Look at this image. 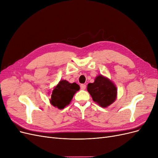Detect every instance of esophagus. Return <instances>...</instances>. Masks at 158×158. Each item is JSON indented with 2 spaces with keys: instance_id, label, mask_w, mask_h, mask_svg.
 I'll use <instances>...</instances> for the list:
<instances>
[{
  "instance_id": "34e87169",
  "label": "esophagus",
  "mask_w": 158,
  "mask_h": 158,
  "mask_svg": "<svg viewBox=\"0 0 158 158\" xmlns=\"http://www.w3.org/2000/svg\"><path fill=\"white\" fill-rule=\"evenodd\" d=\"M85 88H86V85H85V84H81L80 85V89H85Z\"/></svg>"
}]
</instances>
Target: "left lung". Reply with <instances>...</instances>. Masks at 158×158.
I'll use <instances>...</instances> for the list:
<instances>
[{
  "label": "left lung",
  "mask_w": 158,
  "mask_h": 158,
  "mask_svg": "<svg viewBox=\"0 0 158 158\" xmlns=\"http://www.w3.org/2000/svg\"><path fill=\"white\" fill-rule=\"evenodd\" d=\"M87 90L94 102L102 107H107L115 101L117 88L112 81L102 74L95 78L94 82L88 84Z\"/></svg>",
  "instance_id": "left-lung-1"
}]
</instances>
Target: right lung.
I'll return each mask as SVG.
<instances>
[{"label":"right lung","mask_w":158,"mask_h":158,"mask_svg":"<svg viewBox=\"0 0 158 158\" xmlns=\"http://www.w3.org/2000/svg\"><path fill=\"white\" fill-rule=\"evenodd\" d=\"M79 89L80 86L76 83H70L66 80H61L53 88L49 102L52 106L63 109L70 104L74 95Z\"/></svg>","instance_id":"right-lung-1"}]
</instances>
